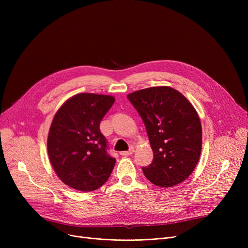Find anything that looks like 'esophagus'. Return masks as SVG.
Wrapping results in <instances>:
<instances>
[{"label": "esophagus", "mask_w": 248, "mask_h": 248, "mask_svg": "<svg viewBox=\"0 0 248 248\" xmlns=\"http://www.w3.org/2000/svg\"><path fill=\"white\" fill-rule=\"evenodd\" d=\"M134 152H135V148H134V147H132V148L129 149L128 151L121 152V155H124V157H126V155H133V154H134Z\"/></svg>", "instance_id": "1"}]
</instances>
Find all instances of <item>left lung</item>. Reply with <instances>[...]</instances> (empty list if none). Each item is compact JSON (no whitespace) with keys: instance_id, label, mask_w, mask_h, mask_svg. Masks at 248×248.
Returning a JSON list of instances; mask_svg holds the SVG:
<instances>
[{"instance_id":"1","label":"left lung","mask_w":248,"mask_h":248,"mask_svg":"<svg viewBox=\"0 0 248 248\" xmlns=\"http://www.w3.org/2000/svg\"><path fill=\"white\" fill-rule=\"evenodd\" d=\"M146 125L154 153L142 168L155 186L169 188L184 182L195 170L202 150V126L192 103L170 86H155L127 94Z\"/></svg>"}]
</instances>
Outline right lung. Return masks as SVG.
Returning a JSON list of instances; mask_svg holds the SVG:
<instances>
[{
  "mask_svg": "<svg viewBox=\"0 0 248 248\" xmlns=\"http://www.w3.org/2000/svg\"><path fill=\"white\" fill-rule=\"evenodd\" d=\"M114 100L111 95L78 93L56 111L47 151L54 172L65 185L91 192L109 178L115 159L107 153V140L99 124Z\"/></svg>",
  "mask_w": 248,
  "mask_h": 248,
  "instance_id": "add662e5",
  "label": "right lung"
}]
</instances>
